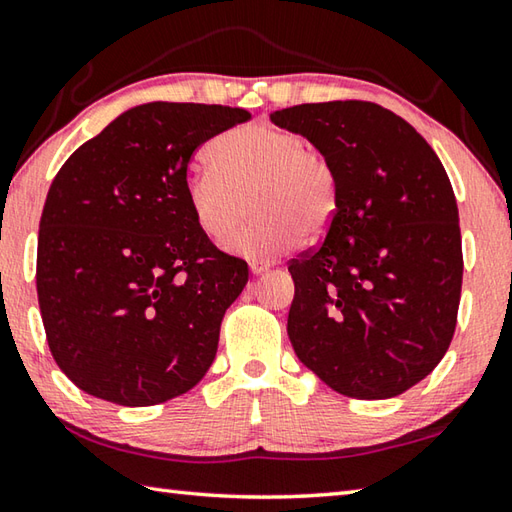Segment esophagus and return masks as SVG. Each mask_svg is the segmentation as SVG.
<instances>
[{"label": "esophagus", "mask_w": 512, "mask_h": 512, "mask_svg": "<svg viewBox=\"0 0 512 512\" xmlns=\"http://www.w3.org/2000/svg\"><path fill=\"white\" fill-rule=\"evenodd\" d=\"M271 266H273L271 262H250V271H253L255 275H262V273H266Z\"/></svg>", "instance_id": "1"}]
</instances>
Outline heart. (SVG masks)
<instances>
[{
  "label": "heart",
  "instance_id": "b5f03b06",
  "mask_svg": "<svg viewBox=\"0 0 512 512\" xmlns=\"http://www.w3.org/2000/svg\"><path fill=\"white\" fill-rule=\"evenodd\" d=\"M210 165L185 183L194 221L208 239H224L246 215L228 248L246 257H275L327 235L340 208V174L329 154L293 129L248 123L212 138Z\"/></svg>",
  "mask_w": 512,
  "mask_h": 512
}]
</instances>
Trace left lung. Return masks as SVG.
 <instances>
[{
  "instance_id": "obj_1",
  "label": "left lung",
  "mask_w": 512,
  "mask_h": 512,
  "mask_svg": "<svg viewBox=\"0 0 512 512\" xmlns=\"http://www.w3.org/2000/svg\"><path fill=\"white\" fill-rule=\"evenodd\" d=\"M329 154L340 174L333 226L288 262V338L336 392H407L448 351L461 300L459 208L416 129L367 100L295 105L271 116Z\"/></svg>"
}]
</instances>
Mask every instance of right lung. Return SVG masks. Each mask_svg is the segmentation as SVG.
Masks as SVG:
<instances>
[{
  "instance_id": "obj_1",
  "label": "right lung",
  "mask_w": 512,
  "mask_h": 512,
  "mask_svg": "<svg viewBox=\"0 0 512 512\" xmlns=\"http://www.w3.org/2000/svg\"><path fill=\"white\" fill-rule=\"evenodd\" d=\"M246 120L239 107L147 102L55 174L37 235V302L51 356L82 392L147 407L206 376L248 264L203 235L185 183L194 152Z\"/></svg>"
}]
</instances>
